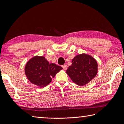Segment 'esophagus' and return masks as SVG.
<instances>
[{"mask_svg":"<svg viewBox=\"0 0 124 124\" xmlns=\"http://www.w3.org/2000/svg\"><path fill=\"white\" fill-rule=\"evenodd\" d=\"M62 67L63 68V69L64 70H66L67 69V65H65V64L63 65Z\"/></svg>","mask_w":124,"mask_h":124,"instance_id":"obj_1","label":"esophagus"}]
</instances>
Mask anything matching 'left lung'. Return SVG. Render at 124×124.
I'll list each match as a JSON object with an SVG mask.
<instances>
[{"mask_svg":"<svg viewBox=\"0 0 124 124\" xmlns=\"http://www.w3.org/2000/svg\"><path fill=\"white\" fill-rule=\"evenodd\" d=\"M71 63L66 73L78 85L87 84L97 74V62L91 55L84 53L77 55L73 58Z\"/></svg>","mask_w":124,"mask_h":124,"instance_id":"obj_1","label":"left lung"}]
</instances>
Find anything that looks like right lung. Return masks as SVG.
I'll use <instances>...</instances> for the list:
<instances>
[{
    "mask_svg": "<svg viewBox=\"0 0 124 124\" xmlns=\"http://www.w3.org/2000/svg\"><path fill=\"white\" fill-rule=\"evenodd\" d=\"M63 68L55 63H49L43 56H35L27 62L25 72L31 83L40 88L49 84L56 74Z\"/></svg>",
    "mask_w": 124,
    "mask_h": 124,
    "instance_id": "add662e5",
    "label": "right lung"
}]
</instances>
